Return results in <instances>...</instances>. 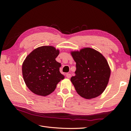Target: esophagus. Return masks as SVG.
Returning a JSON list of instances; mask_svg holds the SVG:
<instances>
[{
  "instance_id": "1",
  "label": "esophagus",
  "mask_w": 131,
  "mask_h": 131,
  "mask_svg": "<svg viewBox=\"0 0 131 131\" xmlns=\"http://www.w3.org/2000/svg\"><path fill=\"white\" fill-rule=\"evenodd\" d=\"M66 77H67V78H70L71 77V74H69V73L67 74H66Z\"/></svg>"
}]
</instances>
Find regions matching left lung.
Wrapping results in <instances>:
<instances>
[{"label": "left lung", "mask_w": 131, "mask_h": 131, "mask_svg": "<svg viewBox=\"0 0 131 131\" xmlns=\"http://www.w3.org/2000/svg\"><path fill=\"white\" fill-rule=\"evenodd\" d=\"M76 62L75 75L70 78L82 97L91 99L101 95L108 85L110 69L103 55L91 48L71 52Z\"/></svg>", "instance_id": "obj_1"}]
</instances>
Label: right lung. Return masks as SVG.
I'll list each match as a JSON object with an SVG mask.
<instances>
[{
    "mask_svg": "<svg viewBox=\"0 0 131 131\" xmlns=\"http://www.w3.org/2000/svg\"><path fill=\"white\" fill-rule=\"evenodd\" d=\"M59 52L53 46H43L34 50L26 57L22 65L23 77L34 93L47 96L64 79L59 72L61 64L56 61Z\"/></svg>",
    "mask_w": 131,
    "mask_h": 131,
    "instance_id": "1",
    "label": "right lung"
}]
</instances>
